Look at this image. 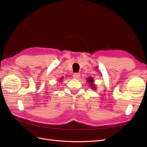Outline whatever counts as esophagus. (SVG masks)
Segmentation results:
<instances>
[{
    "label": "esophagus",
    "instance_id": "obj_1",
    "mask_svg": "<svg viewBox=\"0 0 147 147\" xmlns=\"http://www.w3.org/2000/svg\"><path fill=\"white\" fill-rule=\"evenodd\" d=\"M80 77V74L78 73H76L73 74V78L75 79H78Z\"/></svg>",
    "mask_w": 147,
    "mask_h": 147
}]
</instances>
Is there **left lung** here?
<instances>
[{
    "mask_svg": "<svg viewBox=\"0 0 147 147\" xmlns=\"http://www.w3.org/2000/svg\"><path fill=\"white\" fill-rule=\"evenodd\" d=\"M87 80H88V82L90 83V85H91V86H92V88H95L94 85H93V80L92 78H88L87 79Z\"/></svg>",
    "mask_w": 147,
    "mask_h": 147,
    "instance_id": "8db88e82",
    "label": "left lung"
}]
</instances>
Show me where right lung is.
Listing matches in <instances>:
<instances>
[{
  "label": "right lung",
  "instance_id": "right-lung-1",
  "mask_svg": "<svg viewBox=\"0 0 147 147\" xmlns=\"http://www.w3.org/2000/svg\"><path fill=\"white\" fill-rule=\"evenodd\" d=\"M62 78H61V79H62Z\"/></svg>",
  "mask_w": 147,
  "mask_h": 147
}]
</instances>
